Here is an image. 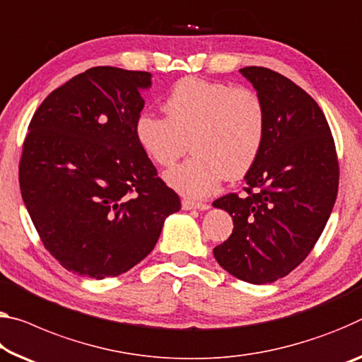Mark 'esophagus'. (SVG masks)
I'll return each instance as SVG.
<instances>
[{"mask_svg": "<svg viewBox=\"0 0 362 362\" xmlns=\"http://www.w3.org/2000/svg\"><path fill=\"white\" fill-rule=\"evenodd\" d=\"M182 208L183 209H199V211H204V209H208L209 208V204H206V203H203V202H194V199H188V198H185V199H182Z\"/></svg>", "mask_w": 362, "mask_h": 362, "instance_id": "1", "label": "esophagus"}]
</instances>
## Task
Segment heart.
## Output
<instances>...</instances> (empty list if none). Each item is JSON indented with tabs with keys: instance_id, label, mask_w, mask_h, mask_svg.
Instances as JSON below:
<instances>
[{
	"instance_id": "b5f03b06",
	"label": "heart",
	"mask_w": 362,
	"mask_h": 362,
	"mask_svg": "<svg viewBox=\"0 0 362 362\" xmlns=\"http://www.w3.org/2000/svg\"><path fill=\"white\" fill-rule=\"evenodd\" d=\"M159 117L143 111L135 120L136 141L158 165L170 168L188 150L193 156L165 174L182 194L204 198L223 177L240 179L259 158L267 132V111L255 90L199 77L177 80Z\"/></svg>"
}]
</instances>
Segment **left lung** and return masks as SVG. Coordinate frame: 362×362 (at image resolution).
I'll return each mask as SVG.
<instances>
[{
	"instance_id": "obj_1",
	"label": "left lung",
	"mask_w": 362,
	"mask_h": 362,
	"mask_svg": "<svg viewBox=\"0 0 362 362\" xmlns=\"http://www.w3.org/2000/svg\"><path fill=\"white\" fill-rule=\"evenodd\" d=\"M267 111V132L243 194L212 206L233 219L232 235L214 248L233 277L262 285L306 259L325 228L338 192L335 141L322 109L305 90L266 67H243Z\"/></svg>"
}]
</instances>
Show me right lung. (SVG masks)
Here are the masks:
<instances>
[{"instance_id":"add662e5","label":"right lung","mask_w":362,"mask_h":362,"mask_svg":"<svg viewBox=\"0 0 362 362\" xmlns=\"http://www.w3.org/2000/svg\"><path fill=\"white\" fill-rule=\"evenodd\" d=\"M151 74L91 67L28 124L21 193L45 248L80 277H116L151 253L180 198L135 136Z\"/></svg>"}]
</instances>
